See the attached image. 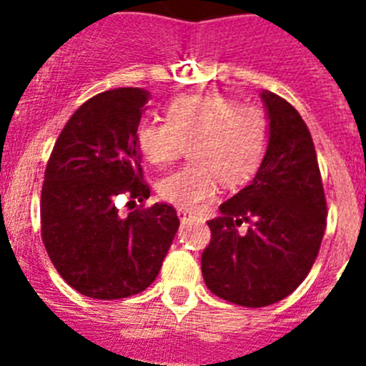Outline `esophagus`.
I'll list each match as a JSON object with an SVG mask.
<instances>
[{"label":"esophagus","instance_id":"1","mask_svg":"<svg viewBox=\"0 0 366 366\" xmlns=\"http://www.w3.org/2000/svg\"><path fill=\"white\" fill-rule=\"evenodd\" d=\"M177 216H179V219H181V222H187V219L194 218V216H192V212L185 211V209H177Z\"/></svg>","mask_w":366,"mask_h":366}]
</instances>
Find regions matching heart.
<instances>
[{
	"mask_svg": "<svg viewBox=\"0 0 366 366\" xmlns=\"http://www.w3.org/2000/svg\"><path fill=\"white\" fill-rule=\"evenodd\" d=\"M190 144L187 167L157 185L168 203L198 211L212 198L222 179L236 187L253 176L269 144V121L264 109L242 104L222 93L181 95L167 106V122H139L135 147L152 167L163 168Z\"/></svg>",
	"mask_w": 366,
	"mask_h": 366,
	"instance_id": "1",
	"label": "heart"
}]
</instances>
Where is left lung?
<instances>
[{"mask_svg": "<svg viewBox=\"0 0 366 366\" xmlns=\"http://www.w3.org/2000/svg\"><path fill=\"white\" fill-rule=\"evenodd\" d=\"M269 121L264 161L245 189L209 219L202 254L207 287L219 299L262 308L293 293L319 254L326 198L308 126L282 97L262 92ZM251 222L247 233L237 231Z\"/></svg>", "mask_w": 366, "mask_h": 366, "instance_id": "obj_1", "label": "left lung"}]
</instances>
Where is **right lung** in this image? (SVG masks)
I'll return each mask as SVG.
<instances>
[{"label": "right lung", "instance_id": "obj_1", "mask_svg": "<svg viewBox=\"0 0 366 366\" xmlns=\"http://www.w3.org/2000/svg\"><path fill=\"white\" fill-rule=\"evenodd\" d=\"M150 93L117 87L86 100L56 139L41 185V240L73 290L113 300L144 292L179 227L176 209L155 203L122 218L121 194L150 198L135 130Z\"/></svg>", "mask_w": 366, "mask_h": 366}]
</instances>
